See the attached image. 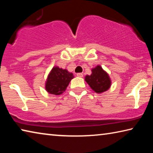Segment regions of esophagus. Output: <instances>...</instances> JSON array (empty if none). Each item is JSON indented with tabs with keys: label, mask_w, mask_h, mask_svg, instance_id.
<instances>
[{
	"label": "esophagus",
	"mask_w": 153,
	"mask_h": 153,
	"mask_svg": "<svg viewBox=\"0 0 153 153\" xmlns=\"http://www.w3.org/2000/svg\"><path fill=\"white\" fill-rule=\"evenodd\" d=\"M77 76L79 77H83V74L82 73H77Z\"/></svg>",
	"instance_id": "34e87169"
}]
</instances>
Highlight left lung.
Returning <instances> with one entry per match:
<instances>
[{
	"label": "left lung",
	"instance_id": "left-lung-1",
	"mask_svg": "<svg viewBox=\"0 0 153 153\" xmlns=\"http://www.w3.org/2000/svg\"><path fill=\"white\" fill-rule=\"evenodd\" d=\"M85 80L90 88L97 93L107 91L111 86V79L108 75L98 65L92 69V74L86 76Z\"/></svg>",
	"mask_w": 153,
	"mask_h": 153
}]
</instances>
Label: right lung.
I'll return each instance as SVG.
<instances>
[{"label":"right lung","mask_w":153,"mask_h":153,"mask_svg":"<svg viewBox=\"0 0 153 153\" xmlns=\"http://www.w3.org/2000/svg\"><path fill=\"white\" fill-rule=\"evenodd\" d=\"M73 74L69 73L66 69L53 67L49 74L46 82V90L51 94L59 95L65 90L71 79Z\"/></svg>","instance_id":"obj_1"}]
</instances>
